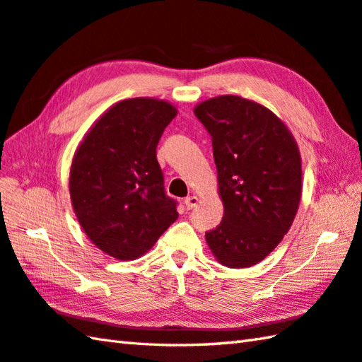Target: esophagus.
<instances>
[{
  "mask_svg": "<svg viewBox=\"0 0 362 362\" xmlns=\"http://www.w3.org/2000/svg\"><path fill=\"white\" fill-rule=\"evenodd\" d=\"M198 202H199V199L196 198V196H188V198L185 199V207H187V210H192L193 207L198 206Z\"/></svg>",
  "mask_w": 362,
  "mask_h": 362,
  "instance_id": "obj_1",
  "label": "esophagus"
}]
</instances>
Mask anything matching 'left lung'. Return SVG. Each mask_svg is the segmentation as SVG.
Segmentation results:
<instances>
[{
  "instance_id": "1",
  "label": "left lung",
  "mask_w": 362,
  "mask_h": 362,
  "mask_svg": "<svg viewBox=\"0 0 362 362\" xmlns=\"http://www.w3.org/2000/svg\"><path fill=\"white\" fill-rule=\"evenodd\" d=\"M194 115L212 137L225 214L206 240L221 264L250 267L280 244L298 212L300 155L271 110L240 96L201 103Z\"/></svg>"
}]
</instances>
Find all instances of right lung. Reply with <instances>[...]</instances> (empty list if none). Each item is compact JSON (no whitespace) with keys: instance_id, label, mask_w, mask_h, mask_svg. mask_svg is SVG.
Instances as JSON below:
<instances>
[{"instance_id":"obj_1","label":"right lung","mask_w":362,"mask_h":362,"mask_svg":"<svg viewBox=\"0 0 362 362\" xmlns=\"http://www.w3.org/2000/svg\"><path fill=\"white\" fill-rule=\"evenodd\" d=\"M175 114L169 103L150 98L117 103L72 160L69 192L77 220L90 240L117 259L139 258L179 216L156 160Z\"/></svg>"}]
</instances>
